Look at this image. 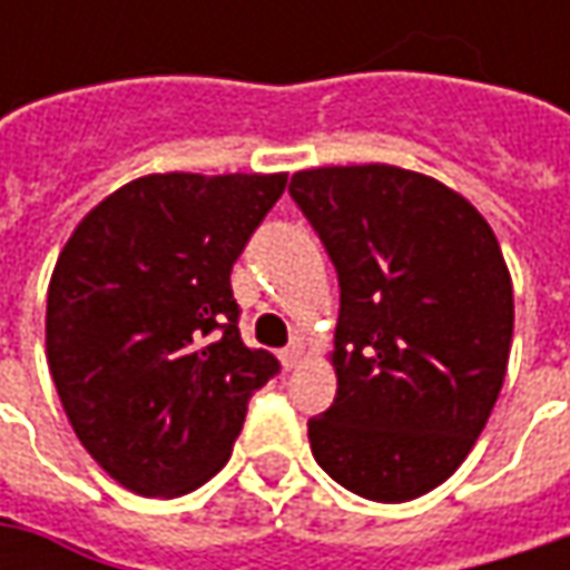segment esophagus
<instances>
[{
	"label": "esophagus",
	"mask_w": 570,
	"mask_h": 570,
	"mask_svg": "<svg viewBox=\"0 0 570 570\" xmlns=\"http://www.w3.org/2000/svg\"><path fill=\"white\" fill-rule=\"evenodd\" d=\"M304 358H307V345H304L301 340L292 342V345H288L285 352H282V364H285L288 371H292V367H297V364L304 362Z\"/></svg>",
	"instance_id": "1"
}]
</instances>
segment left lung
Masks as SVG:
<instances>
[{
  "instance_id": "left-lung-1",
  "label": "left lung",
  "mask_w": 570,
  "mask_h": 570,
  "mask_svg": "<svg viewBox=\"0 0 570 570\" xmlns=\"http://www.w3.org/2000/svg\"><path fill=\"white\" fill-rule=\"evenodd\" d=\"M288 189L340 273L336 400L307 422L314 460L371 501L422 498L470 456L508 374L498 237L466 196L405 167H307Z\"/></svg>"
}]
</instances>
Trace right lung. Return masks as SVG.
<instances>
[{"instance_id":"obj_1","label":"right lung","mask_w":570,"mask_h":570,"mask_svg":"<svg viewBox=\"0 0 570 570\" xmlns=\"http://www.w3.org/2000/svg\"><path fill=\"white\" fill-rule=\"evenodd\" d=\"M288 174H148L91 208L47 288V364L91 460L177 498L228 463L278 371L237 330L230 266Z\"/></svg>"}]
</instances>
